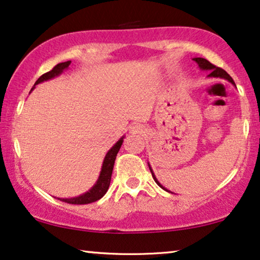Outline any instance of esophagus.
<instances>
[{
  "instance_id": "obj_1",
  "label": "esophagus",
  "mask_w": 260,
  "mask_h": 260,
  "mask_svg": "<svg viewBox=\"0 0 260 260\" xmlns=\"http://www.w3.org/2000/svg\"><path fill=\"white\" fill-rule=\"evenodd\" d=\"M130 134L143 135V134H145V129L143 127V125H141V124L135 123V124H133V126L130 127Z\"/></svg>"
}]
</instances>
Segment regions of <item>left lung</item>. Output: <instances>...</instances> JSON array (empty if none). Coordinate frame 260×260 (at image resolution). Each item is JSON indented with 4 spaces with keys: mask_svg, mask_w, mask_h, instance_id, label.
Segmentation results:
<instances>
[{
    "mask_svg": "<svg viewBox=\"0 0 260 260\" xmlns=\"http://www.w3.org/2000/svg\"><path fill=\"white\" fill-rule=\"evenodd\" d=\"M193 60H194L195 62L198 63L199 67H200V70H202V71H208V72H211V73L208 74V77H216V78L219 77V78H223V79H227L229 81H231V83H232L233 85H236V84H234V81H233L232 78H231L230 74L227 73L225 70H222V69H220V67H216V66H214V65H213V63L209 62L208 60H206V59H204V58H194ZM149 169H150L151 175H152V177H154L155 182L157 183L158 186L162 188V189H165V190L168 191V189H166V188L163 187L162 184L158 182L157 179H156V177H155V174L152 173V169H151L150 165H149Z\"/></svg>",
    "mask_w": 260,
    "mask_h": 260,
    "instance_id": "1",
    "label": "left lung"
}]
</instances>
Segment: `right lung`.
I'll use <instances>...</instances> for the list:
<instances>
[{
  "mask_svg": "<svg viewBox=\"0 0 260 260\" xmlns=\"http://www.w3.org/2000/svg\"><path fill=\"white\" fill-rule=\"evenodd\" d=\"M71 61H65V62H60L58 65H55L53 67V70L49 71V72L42 74V76L39 78V79L35 81V85L42 83V81L49 80L52 78L58 77L59 74H61L63 72V70L69 69ZM34 88V87H33ZM31 88V90H33ZM123 138L117 142V143L113 145V147L110 149L108 151V154L105 155L104 162H103V167L101 170V174H99V177L97 180V182L93 187L91 188L90 190L86 191V193L83 195H79L77 198H71V199H59L63 202H67V204L71 205H86V204H91V202H94L102 199L104 195L106 194V191L109 189L110 186V181H111V175H112V169H113V165H115V159L116 156L118 154L120 147L123 144Z\"/></svg>",
  "mask_w": 260,
  "mask_h": 260,
  "instance_id": "add662e5",
  "label": "right lung"
}]
</instances>
